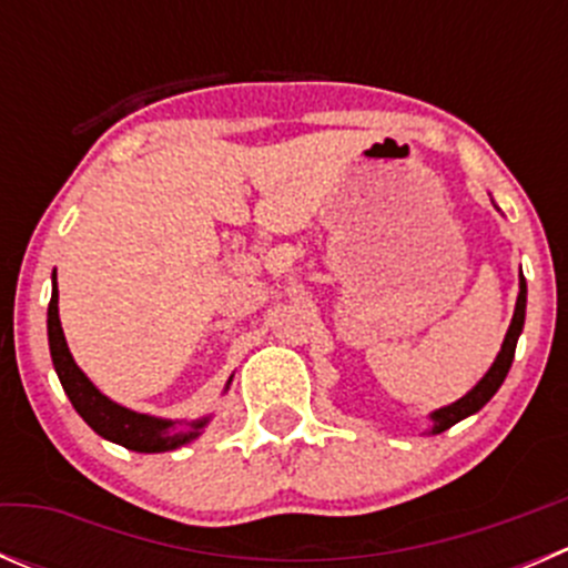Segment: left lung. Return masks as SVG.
Wrapping results in <instances>:
<instances>
[{
    "instance_id": "obj_1",
    "label": "left lung",
    "mask_w": 568,
    "mask_h": 568,
    "mask_svg": "<svg viewBox=\"0 0 568 568\" xmlns=\"http://www.w3.org/2000/svg\"><path fill=\"white\" fill-rule=\"evenodd\" d=\"M525 302H528V285H525V277H523V280H519L517 311H514L511 326H508L500 354H497V359L491 363V368L486 371L484 379H480L478 385H475L467 395H464V398L456 400V404L445 406V409L434 412V415H432L434 434L445 432V428L456 426V423L464 420V417L475 415V412H478L480 406H484L486 400L491 398V395L500 390L503 379H506L508 368H511V363H514V352H517V337H519V332H523V326H525Z\"/></svg>"
}]
</instances>
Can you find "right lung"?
Listing matches in <instances>:
<instances>
[{"label":"right lung","mask_w":568,"mask_h":568,"mask_svg":"<svg viewBox=\"0 0 568 568\" xmlns=\"http://www.w3.org/2000/svg\"><path fill=\"white\" fill-rule=\"evenodd\" d=\"M49 348L57 376L62 382V390L71 398L73 409L84 417V423L95 434H101L109 443H118L123 448L136 450V454H159V450H170L189 443L205 426V420H197L192 423V432L189 434H170V428H173L170 420H159V417L125 409V406L109 400L104 393L95 390L93 382L79 371L71 352H68L65 335H62L60 326V313H57V283L49 302Z\"/></svg>","instance_id":"right-lung-1"}]
</instances>
